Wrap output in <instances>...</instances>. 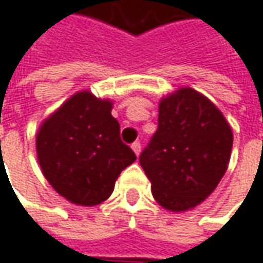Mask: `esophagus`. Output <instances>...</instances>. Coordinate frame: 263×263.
<instances>
[{
    "label": "esophagus",
    "mask_w": 263,
    "mask_h": 263,
    "mask_svg": "<svg viewBox=\"0 0 263 263\" xmlns=\"http://www.w3.org/2000/svg\"><path fill=\"white\" fill-rule=\"evenodd\" d=\"M131 148H132V150H134V153L137 154V156H140V153H141V144L138 143V141L132 143Z\"/></svg>",
    "instance_id": "esophagus-1"
}]
</instances>
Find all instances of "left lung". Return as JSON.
I'll return each instance as SVG.
<instances>
[{
	"label": "left lung",
	"mask_w": 263,
	"mask_h": 263,
	"mask_svg": "<svg viewBox=\"0 0 263 263\" xmlns=\"http://www.w3.org/2000/svg\"><path fill=\"white\" fill-rule=\"evenodd\" d=\"M233 129L222 111L185 86L159 103V126L140 156L154 200L171 212L194 209L211 196L230 163Z\"/></svg>",
	"instance_id": "8db88e82"
}]
</instances>
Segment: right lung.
<instances>
[{"instance_id":"right-lung-1","label":"right lung","mask_w":263,"mask_h":263,"mask_svg":"<svg viewBox=\"0 0 263 263\" xmlns=\"http://www.w3.org/2000/svg\"><path fill=\"white\" fill-rule=\"evenodd\" d=\"M113 101L79 91L41 123L36 156L52 189L78 206L110 197L120 172L137 156L120 141Z\"/></svg>"}]
</instances>
